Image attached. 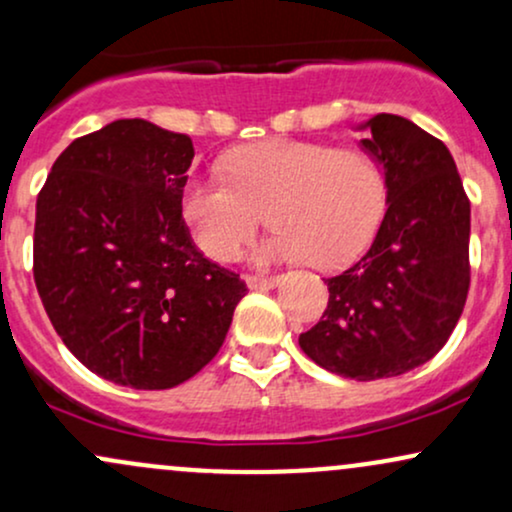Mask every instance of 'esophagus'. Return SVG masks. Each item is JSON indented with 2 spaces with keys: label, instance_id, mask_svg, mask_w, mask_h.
Segmentation results:
<instances>
[{
  "label": "esophagus",
  "instance_id": "esophagus-1",
  "mask_svg": "<svg viewBox=\"0 0 512 512\" xmlns=\"http://www.w3.org/2000/svg\"><path fill=\"white\" fill-rule=\"evenodd\" d=\"M250 288H274L281 283V276H248L245 279Z\"/></svg>",
  "mask_w": 512,
  "mask_h": 512
}]
</instances>
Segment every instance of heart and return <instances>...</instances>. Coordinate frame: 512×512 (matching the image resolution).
<instances>
[{
    "label": "heart",
    "mask_w": 512,
    "mask_h": 512,
    "mask_svg": "<svg viewBox=\"0 0 512 512\" xmlns=\"http://www.w3.org/2000/svg\"><path fill=\"white\" fill-rule=\"evenodd\" d=\"M224 171L229 178H193L181 195L190 236L219 262L238 255L267 209L276 229L257 262L310 257L319 269L341 267L365 248L384 214V174L362 150L274 138L233 150Z\"/></svg>",
    "instance_id": "1"
}]
</instances>
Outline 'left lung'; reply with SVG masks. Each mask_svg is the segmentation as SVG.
Listing matches in <instances>:
<instances>
[{"label": "left lung", "instance_id": "8db88e82", "mask_svg": "<svg viewBox=\"0 0 512 512\" xmlns=\"http://www.w3.org/2000/svg\"><path fill=\"white\" fill-rule=\"evenodd\" d=\"M360 147L381 166L386 214L374 243L326 279L329 305L298 343L338 377L389 379L446 346L470 288V200L453 155L396 114L360 123Z\"/></svg>", "mask_w": 512, "mask_h": 512}]
</instances>
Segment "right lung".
<instances>
[{
	"label": "right lung",
	"instance_id": "obj_1",
	"mask_svg": "<svg viewBox=\"0 0 512 512\" xmlns=\"http://www.w3.org/2000/svg\"><path fill=\"white\" fill-rule=\"evenodd\" d=\"M193 140L145 119L76 138L38 195L33 274L64 346L131 389L183 384L219 353L248 288L181 212Z\"/></svg>",
	"mask_w": 512,
	"mask_h": 512
}]
</instances>
